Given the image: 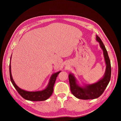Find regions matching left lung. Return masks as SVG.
Returning a JSON list of instances; mask_svg holds the SVG:
<instances>
[{
    "label": "left lung",
    "instance_id": "1",
    "mask_svg": "<svg viewBox=\"0 0 121 121\" xmlns=\"http://www.w3.org/2000/svg\"><path fill=\"white\" fill-rule=\"evenodd\" d=\"M96 40L99 43L100 48L103 50L106 65V71L104 76L96 83L91 84H83V86L78 84V81L74 74L71 73L69 74V78L71 92L78 99L88 100L98 98L103 94L111 78V63L106 48L101 39L97 35H96Z\"/></svg>",
    "mask_w": 121,
    "mask_h": 121
}]
</instances>
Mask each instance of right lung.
I'll return each mask as SVG.
<instances>
[{
    "label": "right lung",
    "instance_id": "add662e5",
    "mask_svg": "<svg viewBox=\"0 0 121 121\" xmlns=\"http://www.w3.org/2000/svg\"><path fill=\"white\" fill-rule=\"evenodd\" d=\"M11 58H10V63H11ZM11 70V64L10 63L9 72L10 79H11V82L13 85L14 87V88L16 89L18 93L21 95L24 99L33 101H44V100L48 99L51 96L53 91V86L54 84L55 83L56 77L61 72L59 71L52 74V75L51 76L50 78L48 85L44 89L42 90V91H29L21 89L17 85L12 78Z\"/></svg>",
    "mask_w": 121,
    "mask_h": 121
}]
</instances>
